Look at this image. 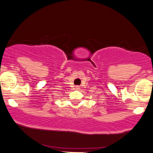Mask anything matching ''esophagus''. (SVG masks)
<instances>
[{
  "mask_svg": "<svg viewBox=\"0 0 153 153\" xmlns=\"http://www.w3.org/2000/svg\"><path fill=\"white\" fill-rule=\"evenodd\" d=\"M76 89H79V86H76Z\"/></svg>",
  "mask_w": 153,
  "mask_h": 153,
  "instance_id": "obj_1",
  "label": "esophagus"
}]
</instances>
